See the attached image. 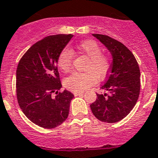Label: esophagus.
I'll return each instance as SVG.
<instances>
[{
	"label": "esophagus",
	"instance_id": "1",
	"mask_svg": "<svg viewBox=\"0 0 158 158\" xmlns=\"http://www.w3.org/2000/svg\"><path fill=\"white\" fill-rule=\"evenodd\" d=\"M83 92H74V95L75 96H80V95H83Z\"/></svg>",
	"mask_w": 158,
	"mask_h": 158
}]
</instances>
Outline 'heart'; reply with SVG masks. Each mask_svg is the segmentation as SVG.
I'll return each mask as SVG.
<instances>
[{
    "instance_id": "heart-1",
    "label": "heart",
    "mask_w": 158,
    "mask_h": 158,
    "mask_svg": "<svg viewBox=\"0 0 158 158\" xmlns=\"http://www.w3.org/2000/svg\"><path fill=\"white\" fill-rule=\"evenodd\" d=\"M79 54L88 58L85 65V73H75L64 81L66 89L74 92H81L93 85L98 80H102L107 75L110 69V59L102 54V48L97 42L87 40L81 42L77 46ZM73 52L69 48H64L59 53L57 64L64 73H70L73 67Z\"/></svg>"
}]
</instances>
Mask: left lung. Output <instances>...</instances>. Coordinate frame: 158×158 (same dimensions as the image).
Instances as JSON below:
<instances>
[{"mask_svg": "<svg viewBox=\"0 0 158 158\" xmlns=\"http://www.w3.org/2000/svg\"><path fill=\"white\" fill-rule=\"evenodd\" d=\"M110 52L113 62L107 78L101 89L107 94H98L90 105L98 119L116 123L130 113L138 100L140 89V72L134 55L127 47L110 36L94 34Z\"/></svg>", "mask_w": 158, "mask_h": 158, "instance_id": "obj_1", "label": "left lung"}]
</instances>
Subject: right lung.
<instances>
[{
  "label": "right lung",
  "instance_id": "add662e5",
  "mask_svg": "<svg viewBox=\"0 0 158 158\" xmlns=\"http://www.w3.org/2000/svg\"><path fill=\"white\" fill-rule=\"evenodd\" d=\"M73 35H56L35 43L21 58L16 72L18 105L35 124L55 128L68 118L74 95L60 92L57 58ZM53 94H56L55 96Z\"/></svg>",
  "mask_w": 158,
  "mask_h": 158
}]
</instances>
